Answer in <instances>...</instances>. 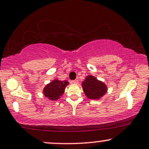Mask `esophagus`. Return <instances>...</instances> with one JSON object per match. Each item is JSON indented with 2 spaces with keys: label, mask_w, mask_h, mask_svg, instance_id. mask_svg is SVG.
Returning <instances> with one entry per match:
<instances>
[{
  "label": "esophagus",
  "mask_w": 149,
  "mask_h": 149,
  "mask_svg": "<svg viewBox=\"0 0 149 149\" xmlns=\"http://www.w3.org/2000/svg\"><path fill=\"white\" fill-rule=\"evenodd\" d=\"M72 83H74V84H77V83H79V81L77 80V79H75V80L72 81Z\"/></svg>",
  "instance_id": "34e87169"
}]
</instances>
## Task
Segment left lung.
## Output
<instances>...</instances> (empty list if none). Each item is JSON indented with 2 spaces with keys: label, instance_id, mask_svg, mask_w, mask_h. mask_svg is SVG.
I'll use <instances>...</instances> for the list:
<instances>
[{
  "label": "left lung",
  "instance_id": "left-lung-1",
  "mask_svg": "<svg viewBox=\"0 0 149 149\" xmlns=\"http://www.w3.org/2000/svg\"><path fill=\"white\" fill-rule=\"evenodd\" d=\"M83 89L88 98L97 100L105 94L107 88L104 83L97 80L95 77L88 76L82 83Z\"/></svg>",
  "mask_w": 149,
  "mask_h": 149
}]
</instances>
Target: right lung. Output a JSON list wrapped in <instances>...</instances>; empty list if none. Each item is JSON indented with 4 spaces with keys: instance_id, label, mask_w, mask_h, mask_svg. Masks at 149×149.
Here are the masks:
<instances>
[{
    "instance_id": "add662e5",
    "label": "right lung",
    "mask_w": 149,
    "mask_h": 149,
    "mask_svg": "<svg viewBox=\"0 0 149 149\" xmlns=\"http://www.w3.org/2000/svg\"><path fill=\"white\" fill-rule=\"evenodd\" d=\"M67 85H68V82L67 81L54 80L49 84L46 85L43 89V93L49 99L57 100L64 93Z\"/></svg>"
}]
</instances>
